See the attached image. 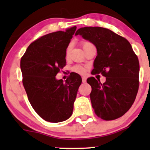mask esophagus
Returning <instances> with one entry per match:
<instances>
[{"mask_svg":"<svg viewBox=\"0 0 150 150\" xmlns=\"http://www.w3.org/2000/svg\"><path fill=\"white\" fill-rule=\"evenodd\" d=\"M82 82L83 83H86V77H84V76L82 77Z\"/></svg>","mask_w":150,"mask_h":150,"instance_id":"esophagus-1","label":"esophagus"}]
</instances>
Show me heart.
Wrapping results in <instances>:
<instances>
[{
	"label": "heart",
	"mask_w": 150,
	"mask_h": 150,
	"mask_svg": "<svg viewBox=\"0 0 150 150\" xmlns=\"http://www.w3.org/2000/svg\"><path fill=\"white\" fill-rule=\"evenodd\" d=\"M89 44H91V43L88 41H86V40H83V41L81 42V45H82L83 48H85V47L87 46L88 45H89ZM69 47H68V48H67V51H66L67 57L68 54H69ZM72 69H73V71H75V72H78V73H83V72H84V68L80 65L74 66L73 68H72Z\"/></svg>",
	"instance_id": "b5f03b06"
}]
</instances>
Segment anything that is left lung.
Listing matches in <instances>:
<instances>
[{
  "label": "left lung",
  "mask_w": 150,
  "mask_h": 150,
  "mask_svg": "<svg viewBox=\"0 0 150 150\" xmlns=\"http://www.w3.org/2000/svg\"><path fill=\"white\" fill-rule=\"evenodd\" d=\"M78 35L97 50L92 75L101 73L106 77L104 83L93 77L87 79L92 88L90 98L95 113L104 120L120 117L131 108L138 92V57L125 38L109 29L85 27L77 30Z\"/></svg>",
  "instance_id": "obj_1"
}]
</instances>
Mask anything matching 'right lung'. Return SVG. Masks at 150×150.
Listing matches in <instances>:
<instances>
[{
    "instance_id": "1",
    "label": "right lung",
    "mask_w": 150,
    "mask_h": 150,
    "mask_svg": "<svg viewBox=\"0 0 150 150\" xmlns=\"http://www.w3.org/2000/svg\"><path fill=\"white\" fill-rule=\"evenodd\" d=\"M76 28L39 38L21 58L22 83L29 102L46 121L62 122L72 114L81 77L74 72L64 83L56 75L66 65V49Z\"/></svg>"
}]
</instances>
